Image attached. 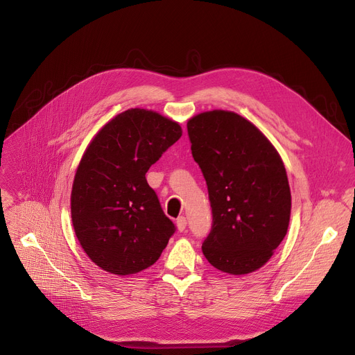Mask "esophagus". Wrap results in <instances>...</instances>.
<instances>
[{"instance_id": "34e87169", "label": "esophagus", "mask_w": 355, "mask_h": 355, "mask_svg": "<svg viewBox=\"0 0 355 355\" xmlns=\"http://www.w3.org/2000/svg\"><path fill=\"white\" fill-rule=\"evenodd\" d=\"M185 227H187V218H185L184 216H180L177 218V229L180 232H182V230H185Z\"/></svg>"}]
</instances>
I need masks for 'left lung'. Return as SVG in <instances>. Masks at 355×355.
I'll return each instance as SVG.
<instances>
[{"label":"left lung","instance_id":"obj_1","mask_svg":"<svg viewBox=\"0 0 355 355\" xmlns=\"http://www.w3.org/2000/svg\"><path fill=\"white\" fill-rule=\"evenodd\" d=\"M187 129L213 213L202 253L221 272H254L288 232L291 189L285 165L268 138L234 112H202L187 122Z\"/></svg>","mask_w":355,"mask_h":355}]
</instances>
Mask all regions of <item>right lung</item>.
<instances>
[{"mask_svg": "<svg viewBox=\"0 0 355 355\" xmlns=\"http://www.w3.org/2000/svg\"><path fill=\"white\" fill-rule=\"evenodd\" d=\"M181 135L177 122L135 107L89 144L73 181L71 221L83 250L103 270L123 276L149 268L175 233L145 174Z\"/></svg>", "mask_w": 355, "mask_h": 355, "instance_id": "right-lung-1", "label": "right lung"}]
</instances>
